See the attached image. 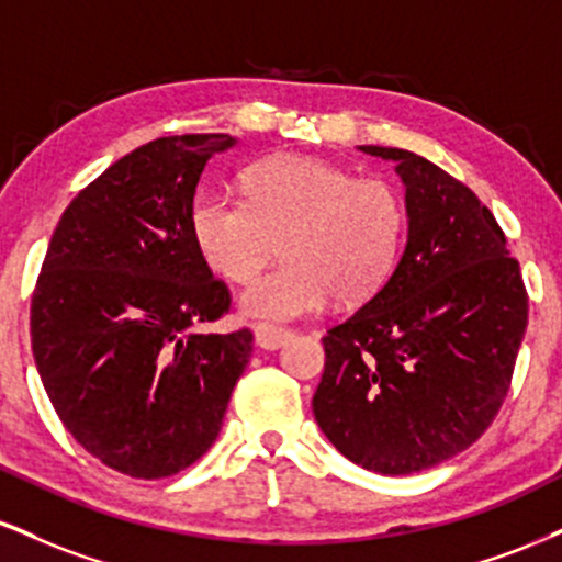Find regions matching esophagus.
Masks as SVG:
<instances>
[{
	"label": "esophagus",
	"instance_id": "esophagus-1",
	"mask_svg": "<svg viewBox=\"0 0 562 562\" xmlns=\"http://www.w3.org/2000/svg\"><path fill=\"white\" fill-rule=\"evenodd\" d=\"M254 338H256V346H259V348L274 351V348L288 344V340L293 338V333L285 330V327H277V325H256L254 327Z\"/></svg>",
	"mask_w": 562,
	"mask_h": 562
}]
</instances>
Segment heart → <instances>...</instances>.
<instances>
[{"label": "heart", "mask_w": 562, "mask_h": 562, "mask_svg": "<svg viewBox=\"0 0 562 562\" xmlns=\"http://www.w3.org/2000/svg\"><path fill=\"white\" fill-rule=\"evenodd\" d=\"M248 200L200 190L190 235L200 259L229 282H248L285 250L288 263L243 293L248 317L285 322L327 301L362 303L383 285L404 237V205L383 179L308 156H280L250 169Z\"/></svg>", "instance_id": "1"}]
</instances>
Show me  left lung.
Instances as JSON below:
<instances>
[{
    "label": "left lung",
    "instance_id": "obj_1",
    "mask_svg": "<svg viewBox=\"0 0 562 562\" xmlns=\"http://www.w3.org/2000/svg\"><path fill=\"white\" fill-rule=\"evenodd\" d=\"M406 245L383 288L327 330L314 417L340 454L380 475L465 451L505 402L528 325L520 263L475 192L398 147Z\"/></svg>",
    "mask_w": 562,
    "mask_h": 562
}]
</instances>
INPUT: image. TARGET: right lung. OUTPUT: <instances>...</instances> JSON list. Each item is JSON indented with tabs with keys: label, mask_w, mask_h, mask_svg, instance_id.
Wrapping results in <instances>:
<instances>
[{
	"label": "right lung",
	"mask_w": 562,
	"mask_h": 562,
	"mask_svg": "<svg viewBox=\"0 0 562 562\" xmlns=\"http://www.w3.org/2000/svg\"><path fill=\"white\" fill-rule=\"evenodd\" d=\"M229 134L160 137L70 200L31 299V348L68 434L102 465L166 479L222 430L254 333H203L229 312L190 235L205 164Z\"/></svg>",
	"instance_id": "1"
}]
</instances>
